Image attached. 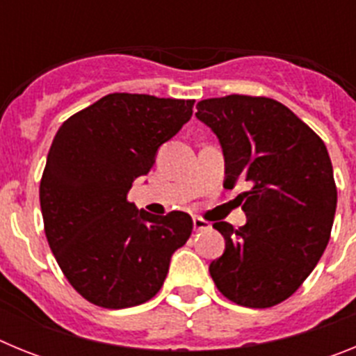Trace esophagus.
<instances>
[{
	"instance_id": "1",
	"label": "esophagus",
	"mask_w": 356,
	"mask_h": 356,
	"mask_svg": "<svg viewBox=\"0 0 356 356\" xmlns=\"http://www.w3.org/2000/svg\"><path fill=\"white\" fill-rule=\"evenodd\" d=\"M193 222H194V229H196V232H203V229L210 228L209 222H207L205 219H201V217H194Z\"/></svg>"
}]
</instances>
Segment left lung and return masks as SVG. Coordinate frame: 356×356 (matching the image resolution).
Segmentation results:
<instances>
[{"instance_id":"left-lung-1","label":"left lung","mask_w":356,"mask_h":356,"mask_svg":"<svg viewBox=\"0 0 356 356\" xmlns=\"http://www.w3.org/2000/svg\"><path fill=\"white\" fill-rule=\"evenodd\" d=\"M196 108L221 143L225 188L250 184L241 194L246 225H213L226 248L210 264V276L234 303L275 307L301 287L328 246L337 209L328 149L271 97L232 94L203 99Z\"/></svg>"}]
</instances>
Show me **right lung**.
<instances>
[{
  "label": "right lung",
  "instance_id": "1",
  "mask_svg": "<svg viewBox=\"0 0 356 356\" xmlns=\"http://www.w3.org/2000/svg\"><path fill=\"white\" fill-rule=\"evenodd\" d=\"M193 106L194 99L114 92L56 131L39 188L44 232L69 284L97 307L149 301L193 234L188 213L153 216L127 200Z\"/></svg>",
  "mask_w": 356,
  "mask_h": 356
}]
</instances>
